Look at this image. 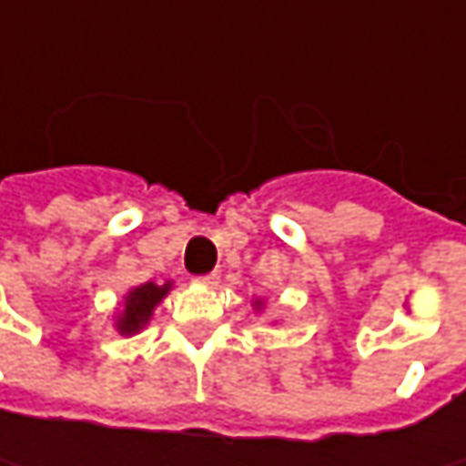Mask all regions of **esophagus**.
<instances>
[{
  "instance_id": "1",
  "label": "esophagus",
  "mask_w": 466,
  "mask_h": 466,
  "mask_svg": "<svg viewBox=\"0 0 466 466\" xmlns=\"http://www.w3.org/2000/svg\"><path fill=\"white\" fill-rule=\"evenodd\" d=\"M197 282H202V285H215L218 279H220V275L218 272H209V275H199V278H194Z\"/></svg>"
}]
</instances>
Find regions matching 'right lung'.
Instances as JSON below:
<instances>
[{
	"instance_id": "1",
	"label": "right lung",
	"mask_w": 466,
	"mask_h": 466,
	"mask_svg": "<svg viewBox=\"0 0 466 466\" xmlns=\"http://www.w3.org/2000/svg\"><path fill=\"white\" fill-rule=\"evenodd\" d=\"M170 290V282L166 285H155V282H145L135 288L129 296H127V309L118 316V331L121 334H135L139 331L153 316V309L166 298V293Z\"/></svg>"
}]
</instances>
